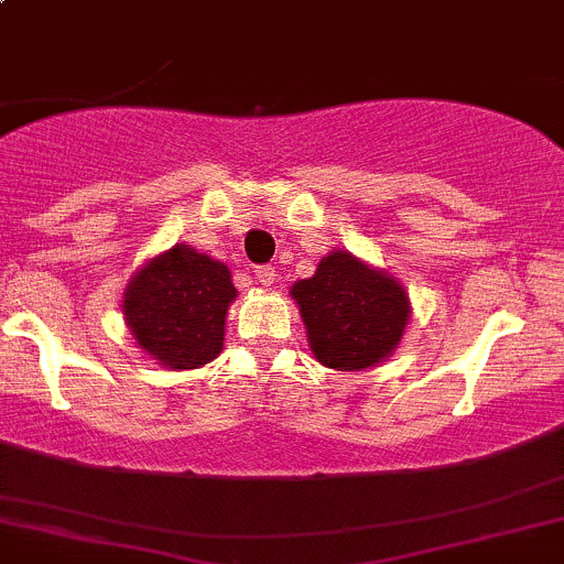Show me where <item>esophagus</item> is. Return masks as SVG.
Wrapping results in <instances>:
<instances>
[{
	"label": "esophagus",
	"instance_id": "esophagus-1",
	"mask_svg": "<svg viewBox=\"0 0 564 564\" xmlns=\"http://www.w3.org/2000/svg\"><path fill=\"white\" fill-rule=\"evenodd\" d=\"M251 273H254V281L260 283V286H270V283L275 281V268H273V264H257V268L251 270Z\"/></svg>",
	"mask_w": 564,
	"mask_h": 564
}]
</instances>
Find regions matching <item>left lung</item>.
<instances>
[{"label": "left lung", "instance_id": "8db88e82", "mask_svg": "<svg viewBox=\"0 0 564 564\" xmlns=\"http://www.w3.org/2000/svg\"><path fill=\"white\" fill-rule=\"evenodd\" d=\"M291 296L323 366L360 371L381 364L398 347L411 315L403 286L347 251H332L313 278L291 286Z\"/></svg>", "mask_w": 564, "mask_h": 564}]
</instances>
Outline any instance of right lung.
<instances>
[{
  "label": "right lung",
  "mask_w": 564,
  "mask_h": 564,
  "mask_svg": "<svg viewBox=\"0 0 564 564\" xmlns=\"http://www.w3.org/2000/svg\"><path fill=\"white\" fill-rule=\"evenodd\" d=\"M232 300L230 270L187 243H177L132 278L124 294V318L138 345L161 366L198 368L223 349L225 315Z\"/></svg>",
  "instance_id": "add662e5"
}]
</instances>
